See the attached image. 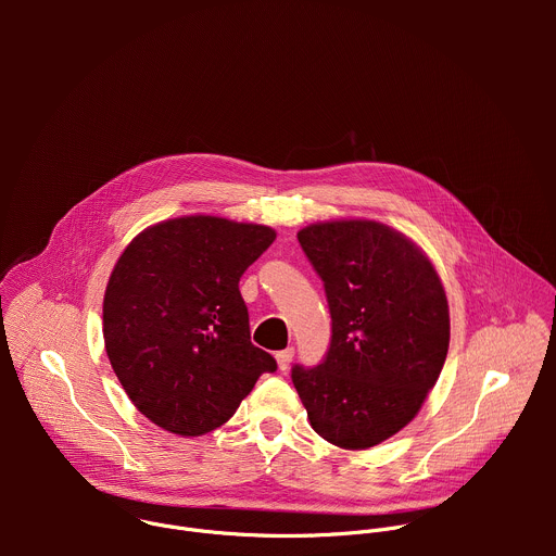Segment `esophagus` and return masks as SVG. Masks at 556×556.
<instances>
[{"instance_id":"esophagus-1","label":"esophagus","mask_w":556,"mask_h":556,"mask_svg":"<svg viewBox=\"0 0 556 556\" xmlns=\"http://www.w3.org/2000/svg\"><path fill=\"white\" fill-rule=\"evenodd\" d=\"M292 356H294V350H292V348H286V350H281V352H277V354H275L277 365H279V369H281V371H286V369L290 367Z\"/></svg>"}]
</instances>
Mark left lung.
Returning a JSON list of instances; mask_svg holds the SVG:
<instances>
[{"instance_id":"obj_1","label":"left lung","mask_w":556,"mask_h":556,"mask_svg":"<svg viewBox=\"0 0 556 556\" xmlns=\"http://www.w3.org/2000/svg\"><path fill=\"white\" fill-rule=\"evenodd\" d=\"M296 240L321 277L332 316L326 358L292 367L312 429L369 448L420 412L448 352V303L427 255L371 219L309 224Z\"/></svg>"}]
</instances>
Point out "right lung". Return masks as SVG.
I'll use <instances>...</instances> for the list:
<instances>
[{"instance_id":"1","label":"right lung","mask_w":556,"mask_h":556,"mask_svg":"<svg viewBox=\"0 0 556 556\" xmlns=\"http://www.w3.org/2000/svg\"><path fill=\"white\" fill-rule=\"evenodd\" d=\"M275 230L213 215L144 228L123 251L103 299L114 374L153 425L204 435L224 425L277 361L251 343L240 292Z\"/></svg>"}]
</instances>
